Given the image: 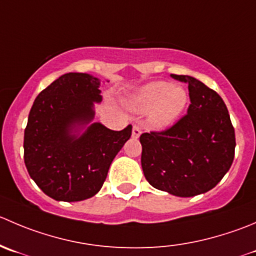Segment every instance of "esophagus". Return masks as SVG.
<instances>
[{
	"mask_svg": "<svg viewBox=\"0 0 256 256\" xmlns=\"http://www.w3.org/2000/svg\"><path fill=\"white\" fill-rule=\"evenodd\" d=\"M140 135H141V128L138 125H134L132 126V138H138V136Z\"/></svg>",
	"mask_w": 256,
	"mask_h": 256,
	"instance_id": "esophagus-1",
	"label": "esophagus"
}]
</instances>
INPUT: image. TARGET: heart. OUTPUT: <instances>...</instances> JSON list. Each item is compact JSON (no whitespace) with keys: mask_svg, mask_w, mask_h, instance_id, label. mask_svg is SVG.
I'll list each match as a JSON object with an SVG mask.
<instances>
[{"mask_svg":"<svg viewBox=\"0 0 256 256\" xmlns=\"http://www.w3.org/2000/svg\"><path fill=\"white\" fill-rule=\"evenodd\" d=\"M188 104V92L181 86L166 81H155L144 86L134 98L138 110L151 111L150 122L155 128L172 125Z\"/></svg>","mask_w":256,"mask_h":256,"instance_id":"b5f03b06","label":"heart"}]
</instances>
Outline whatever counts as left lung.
<instances>
[{
    "label": "left lung",
    "mask_w": 256,
    "mask_h": 256,
    "mask_svg": "<svg viewBox=\"0 0 256 256\" xmlns=\"http://www.w3.org/2000/svg\"><path fill=\"white\" fill-rule=\"evenodd\" d=\"M188 85V114L164 131L140 136L141 166L151 186L190 198L218 185L235 154V131L219 94L196 78L171 75Z\"/></svg>",
    "instance_id": "left-lung-1"
}]
</instances>
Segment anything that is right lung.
<instances>
[{
	"label": "right lung",
	"instance_id": "1",
	"mask_svg": "<svg viewBox=\"0 0 256 256\" xmlns=\"http://www.w3.org/2000/svg\"><path fill=\"white\" fill-rule=\"evenodd\" d=\"M98 88L100 80L88 74H65L38 94L30 111L24 165L37 186L57 202H81L98 194L131 136V125L121 131L100 122L86 128L94 118V102L102 100Z\"/></svg>",
	"mask_w": 256,
	"mask_h": 256
}]
</instances>
